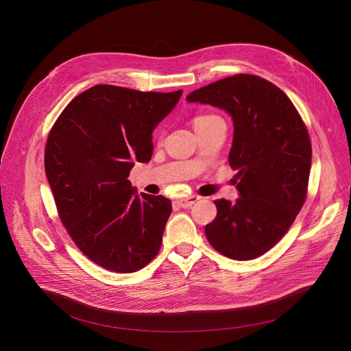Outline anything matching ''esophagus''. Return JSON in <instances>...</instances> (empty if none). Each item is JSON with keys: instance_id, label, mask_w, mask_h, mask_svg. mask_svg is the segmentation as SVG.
<instances>
[{"instance_id": "34e87169", "label": "esophagus", "mask_w": 351, "mask_h": 351, "mask_svg": "<svg viewBox=\"0 0 351 351\" xmlns=\"http://www.w3.org/2000/svg\"><path fill=\"white\" fill-rule=\"evenodd\" d=\"M199 198H202V197H198V195H190V197H184V198L176 199V203H178V206L182 207V208H189V207H191L193 204H195Z\"/></svg>"}]
</instances>
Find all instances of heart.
I'll return each mask as SVG.
<instances>
[{
    "label": "heart",
    "mask_w": 351,
    "mask_h": 351,
    "mask_svg": "<svg viewBox=\"0 0 351 351\" xmlns=\"http://www.w3.org/2000/svg\"><path fill=\"white\" fill-rule=\"evenodd\" d=\"M218 119H221V118L217 117V115H198V117L194 118V126L203 125V123H208V122L218 121Z\"/></svg>",
    "instance_id": "b5f03b06"
}]
</instances>
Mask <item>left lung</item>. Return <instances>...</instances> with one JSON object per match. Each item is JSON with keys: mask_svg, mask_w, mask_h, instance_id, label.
Segmentation results:
<instances>
[{"mask_svg": "<svg viewBox=\"0 0 351 351\" xmlns=\"http://www.w3.org/2000/svg\"><path fill=\"white\" fill-rule=\"evenodd\" d=\"M187 103L226 111L233 121L229 164L239 198L215 199L206 226L221 254L254 260L272 248L302 210L311 169V141L290 98L271 82L239 73L194 90Z\"/></svg>", "mask_w": 351, "mask_h": 351, "instance_id": "left-lung-1", "label": "left lung"}]
</instances>
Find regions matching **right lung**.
I'll return each instance as SVG.
<instances>
[{"instance_id": "1", "label": "right lung", "mask_w": 351, "mask_h": 351, "mask_svg": "<svg viewBox=\"0 0 351 351\" xmlns=\"http://www.w3.org/2000/svg\"><path fill=\"white\" fill-rule=\"evenodd\" d=\"M180 95L97 84L72 99L48 134L44 167L60 218L99 267L130 274L160 252L171 199L138 195L128 176L134 162L152 160L153 132Z\"/></svg>"}]
</instances>
